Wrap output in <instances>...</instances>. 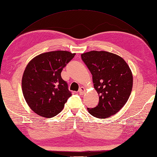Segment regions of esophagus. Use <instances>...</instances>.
<instances>
[{"label":"esophagus","instance_id":"obj_1","mask_svg":"<svg viewBox=\"0 0 157 157\" xmlns=\"http://www.w3.org/2000/svg\"><path fill=\"white\" fill-rule=\"evenodd\" d=\"M85 92H86V88L85 87H81L79 88V94L83 95Z\"/></svg>","mask_w":157,"mask_h":157}]
</instances>
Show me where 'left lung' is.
Here are the masks:
<instances>
[{
  "mask_svg": "<svg viewBox=\"0 0 157 157\" xmlns=\"http://www.w3.org/2000/svg\"><path fill=\"white\" fill-rule=\"evenodd\" d=\"M82 59L92 75L99 101L94 108H87L94 117L105 119L117 113L125 105L132 87V74L121 56L105 51L82 54Z\"/></svg>",
  "mask_w": 157,
  "mask_h": 157,
  "instance_id": "left-lung-1",
  "label": "left lung"
}]
</instances>
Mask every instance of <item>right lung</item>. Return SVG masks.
<instances>
[{
  "label": "right lung",
  "mask_w": 157,
  "mask_h": 157,
  "mask_svg": "<svg viewBox=\"0 0 157 157\" xmlns=\"http://www.w3.org/2000/svg\"><path fill=\"white\" fill-rule=\"evenodd\" d=\"M75 55L67 51H52L36 56L28 63L22 75V90L34 113L51 118L62 111L71 94L61 72Z\"/></svg>",
  "instance_id": "1"
}]
</instances>
